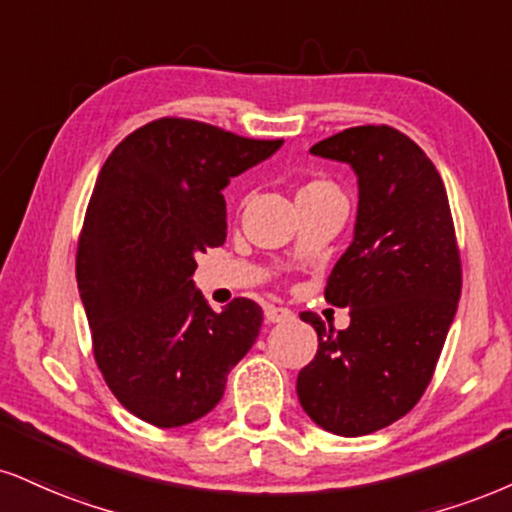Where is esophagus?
I'll use <instances>...</instances> for the list:
<instances>
[{
  "label": "esophagus",
  "instance_id": "34e87169",
  "mask_svg": "<svg viewBox=\"0 0 512 512\" xmlns=\"http://www.w3.org/2000/svg\"><path fill=\"white\" fill-rule=\"evenodd\" d=\"M264 319L269 324H283V322H293L295 315L288 307H279V305H264Z\"/></svg>",
  "mask_w": 512,
  "mask_h": 512
}]
</instances>
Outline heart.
Instances as JSON below:
<instances>
[{
  "instance_id": "heart-1",
  "label": "heart",
  "mask_w": 512,
  "mask_h": 512,
  "mask_svg": "<svg viewBox=\"0 0 512 512\" xmlns=\"http://www.w3.org/2000/svg\"><path fill=\"white\" fill-rule=\"evenodd\" d=\"M326 190H336V186H334V183L326 181V178H312V181H307V183H303V186H300L298 197L326 193Z\"/></svg>"
}]
</instances>
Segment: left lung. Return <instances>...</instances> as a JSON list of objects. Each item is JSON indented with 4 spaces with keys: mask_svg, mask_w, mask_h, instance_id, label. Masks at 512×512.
<instances>
[{
    "mask_svg": "<svg viewBox=\"0 0 512 512\" xmlns=\"http://www.w3.org/2000/svg\"><path fill=\"white\" fill-rule=\"evenodd\" d=\"M357 176L353 243L331 269L324 298L348 307L334 331L315 312V360L300 369L298 400L326 432L362 436L415 408L434 377L458 310L463 269L443 181L405 133L355 126L310 147Z\"/></svg>",
    "mask_w": 512,
    "mask_h": 512,
    "instance_id": "1",
    "label": "left lung"
}]
</instances>
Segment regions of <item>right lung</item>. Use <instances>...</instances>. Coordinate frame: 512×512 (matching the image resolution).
<instances>
[{
  "label": "right lung",
  "instance_id": "obj_1",
  "mask_svg": "<svg viewBox=\"0 0 512 512\" xmlns=\"http://www.w3.org/2000/svg\"><path fill=\"white\" fill-rule=\"evenodd\" d=\"M281 143L166 116L123 138L97 176L78 240V291L97 367L143 422L171 429L205 417L260 336L255 300L221 312L207 305L195 255L226 240L221 190Z\"/></svg>",
  "mask_w": 512,
  "mask_h": 512
}]
</instances>
